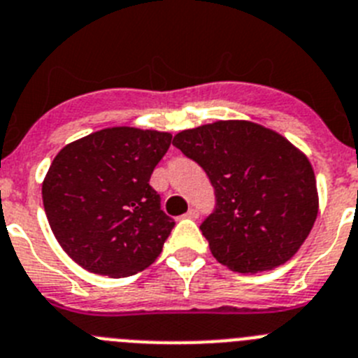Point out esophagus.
I'll use <instances>...</instances> for the list:
<instances>
[{"instance_id": "34e87169", "label": "esophagus", "mask_w": 358, "mask_h": 358, "mask_svg": "<svg viewBox=\"0 0 358 358\" xmlns=\"http://www.w3.org/2000/svg\"><path fill=\"white\" fill-rule=\"evenodd\" d=\"M198 210H196V208H189V210H187V214H185V217H189V219H196L198 217Z\"/></svg>"}]
</instances>
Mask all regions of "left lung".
I'll return each instance as SVG.
<instances>
[{
  "label": "left lung",
  "instance_id": "obj_1",
  "mask_svg": "<svg viewBox=\"0 0 358 358\" xmlns=\"http://www.w3.org/2000/svg\"><path fill=\"white\" fill-rule=\"evenodd\" d=\"M173 146L198 162L214 187L215 210L199 230L217 262L253 275L296 255L320 210L303 151L278 131L243 119L178 131Z\"/></svg>",
  "mask_w": 358,
  "mask_h": 358
}]
</instances>
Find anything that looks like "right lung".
I'll return each instance as SVG.
<instances>
[{
    "instance_id": "add662e5",
    "label": "right lung",
    "mask_w": 358,
    "mask_h": 358,
    "mask_svg": "<svg viewBox=\"0 0 358 358\" xmlns=\"http://www.w3.org/2000/svg\"><path fill=\"white\" fill-rule=\"evenodd\" d=\"M169 146V131L112 127L57 153L43 182L44 210L78 266L121 278L155 262L175 221L150 178Z\"/></svg>"
}]
</instances>
